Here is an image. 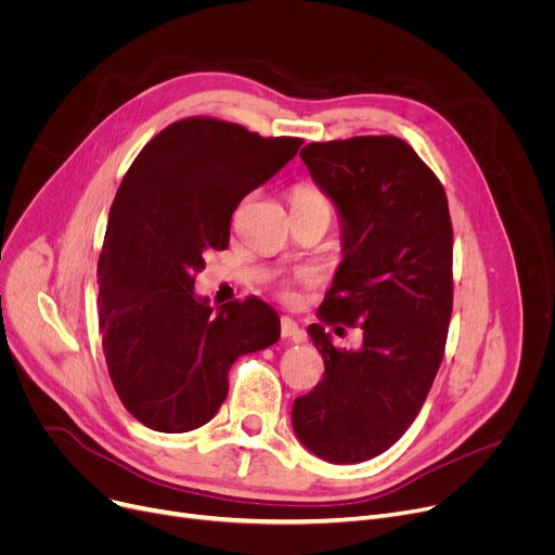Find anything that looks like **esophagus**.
I'll list each match as a JSON object with an SVG mask.
<instances>
[{
  "mask_svg": "<svg viewBox=\"0 0 555 555\" xmlns=\"http://www.w3.org/2000/svg\"><path fill=\"white\" fill-rule=\"evenodd\" d=\"M281 337H283V339H295V341H301V339H304V331L299 328V324L295 322V319L281 317Z\"/></svg>",
  "mask_w": 555,
  "mask_h": 555,
  "instance_id": "1",
  "label": "esophagus"
}]
</instances>
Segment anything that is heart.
Wrapping results in <instances>:
<instances>
[{
	"mask_svg": "<svg viewBox=\"0 0 555 555\" xmlns=\"http://www.w3.org/2000/svg\"><path fill=\"white\" fill-rule=\"evenodd\" d=\"M293 204H295V207H299V204H328V199H326L322 193H319L317 189H310V186H295V191H293ZM295 281L308 283V281H312V272H310V270H299V272L295 274ZM281 295H283V297H289V289L283 287Z\"/></svg>",
	"mask_w": 555,
	"mask_h": 555,
	"instance_id": "obj_1",
	"label": "heart"
}]
</instances>
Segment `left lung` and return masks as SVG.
Segmentation results:
<instances>
[{"label": "left lung", "instance_id": "left-lung-1", "mask_svg": "<svg viewBox=\"0 0 555 555\" xmlns=\"http://www.w3.org/2000/svg\"><path fill=\"white\" fill-rule=\"evenodd\" d=\"M301 159L341 218L344 260L319 319L360 324L364 339L346 351L324 326L308 328L326 369L295 400L293 427L319 459L360 463L414 423L443 360L452 314L448 197L398 137L317 141Z\"/></svg>", "mask_w": 555, "mask_h": 555}]
</instances>
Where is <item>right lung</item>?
<instances>
[{
  "instance_id": "add662e5",
  "label": "right lung",
  "mask_w": 555,
  "mask_h": 555,
  "mask_svg": "<svg viewBox=\"0 0 555 555\" xmlns=\"http://www.w3.org/2000/svg\"><path fill=\"white\" fill-rule=\"evenodd\" d=\"M299 137H260L191 116L143 145L116 191L99 258V328L126 410L166 434L209 423L241 356L279 341L260 299L218 312L195 295L204 254L227 249L241 199L299 151Z\"/></svg>"
}]
</instances>
